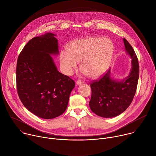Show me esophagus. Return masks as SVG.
Segmentation results:
<instances>
[{
    "mask_svg": "<svg viewBox=\"0 0 156 156\" xmlns=\"http://www.w3.org/2000/svg\"><path fill=\"white\" fill-rule=\"evenodd\" d=\"M76 84L77 86H80V85H81L83 84V82L81 80H78L76 82Z\"/></svg>",
    "mask_w": 156,
    "mask_h": 156,
    "instance_id": "esophagus-1",
    "label": "esophagus"
}]
</instances>
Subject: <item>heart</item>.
<instances>
[{
    "label": "heart",
    "mask_w": 156,
    "mask_h": 156,
    "mask_svg": "<svg viewBox=\"0 0 156 156\" xmlns=\"http://www.w3.org/2000/svg\"><path fill=\"white\" fill-rule=\"evenodd\" d=\"M114 51V45L108 37L88 36L72 41L67 51L60 53L63 72L70 75L80 62V69L87 77L97 78L108 69Z\"/></svg>",
    "instance_id": "heart-1"
}]
</instances>
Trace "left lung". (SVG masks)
<instances>
[{"instance_id":"8db88e82","label":"left lung","mask_w":156,"mask_h":156,"mask_svg":"<svg viewBox=\"0 0 156 156\" xmlns=\"http://www.w3.org/2000/svg\"><path fill=\"white\" fill-rule=\"evenodd\" d=\"M126 53L131 58L129 75L123 80L111 76L110 69L98 81L91 84V98L89 102L93 112L104 118H112L123 113L135 96L139 78L136 55L129 43L123 38Z\"/></svg>"}]
</instances>
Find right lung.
Here are the masks:
<instances>
[{
  "mask_svg": "<svg viewBox=\"0 0 156 156\" xmlns=\"http://www.w3.org/2000/svg\"><path fill=\"white\" fill-rule=\"evenodd\" d=\"M56 34L31 39L20 54L16 78L18 96L31 113L44 119L62 115L75 83L60 73L51 55L59 54Z\"/></svg>",
  "mask_w": 156,
  "mask_h": 156,
  "instance_id": "right-lung-1",
  "label": "right lung"
}]
</instances>
